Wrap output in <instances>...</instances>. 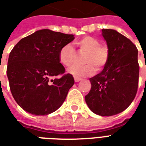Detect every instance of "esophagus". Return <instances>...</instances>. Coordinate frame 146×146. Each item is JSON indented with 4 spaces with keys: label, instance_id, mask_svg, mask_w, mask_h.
Instances as JSON below:
<instances>
[{
    "label": "esophagus",
    "instance_id": "obj_1",
    "mask_svg": "<svg viewBox=\"0 0 146 146\" xmlns=\"http://www.w3.org/2000/svg\"><path fill=\"white\" fill-rule=\"evenodd\" d=\"M74 80H75V82H79L81 80V78H78V77H74Z\"/></svg>",
    "mask_w": 146,
    "mask_h": 146
}]
</instances>
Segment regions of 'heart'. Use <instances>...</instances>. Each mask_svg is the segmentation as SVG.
<instances>
[{
	"instance_id": "obj_1",
	"label": "heart",
	"mask_w": 146,
	"mask_h": 146,
	"mask_svg": "<svg viewBox=\"0 0 146 146\" xmlns=\"http://www.w3.org/2000/svg\"><path fill=\"white\" fill-rule=\"evenodd\" d=\"M76 45L81 53L85 54L83 58L82 66H73L68 69V73L75 77L92 75L96 70L102 69L109 59V50L105 45L100 44L98 40L92 36H84L76 41ZM59 61L63 66H70L76 58V52L71 44H66L61 48L58 54Z\"/></svg>"
}]
</instances>
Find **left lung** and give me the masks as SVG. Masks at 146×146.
Returning <instances> with one entry per match:
<instances>
[{
  "instance_id": "left-lung-1",
  "label": "left lung",
  "mask_w": 146,
  "mask_h": 146,
  "mask_svg": "<svg viewBox=\"0 0 146 146\" xmlns=\"http://www.w3.org/2000/svg\"><path fill=\"white\" fill-rule=\"evenodd\" d=\"M109 59L101 73L90 78L92 88L85 96L89 109L110 116L125 110L135 98L138 85L137 48L128 38L111 29L102 30Z\"/></svg>"
}]
</instances>
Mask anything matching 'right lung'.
<instances>
[{
  "label": "right lung",
  "instance_id": "right-lung-1",
  "mask_svg": "<svg viewBox=\"0 0 146 146\" xmlns=\"http://www.w3.org/2000/svg\"><path fill=\"white\" fill-rule=\"evenodd\" d=\"M74 35L44 29L21 39L9 54L7 67L13 98L25 111L48 115L60 107L74 84L60 63L61 48L73 41Z\"/></svg>",
  "mask_w": 146,
  "mask_h": 146
}]
</instances>
